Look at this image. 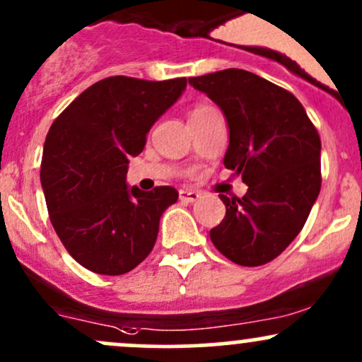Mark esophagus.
I'll return each instance as SVG.
<instances>
[{"label": "esophagus", "instance_id": "esophagus-1", "mask_svg": "<svg viewBox=\"0 0 362 362\" xmlns=\"http://www.w3.org/2000/svg\"><path fill=\"white\" fill-rule=\"evenodd\" d=\"M198 197H200V193L195 189H181L180 192V200L186 202V204H193L198 200Z\"/></svg>", "mask_w": 362, "mask_h": 362}]
</instances>
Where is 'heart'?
Listing matches in <instances>:
<instances>
[{
	"instance_id": "b5f03b06",
	"label": "heart",
	"mask_w": 362,
	"mask_h": 362,
	"mask_svg": "<svg viewBox=\"0 0 362 362\" xmlns=\"http://www.w3.org/2000/svg\"><path fill=\"white\" fill-rule=\"evenodd\" d=\"M209 110H212V107H209V105H197V107L192 110V115H189V119L197 117V115L205 114V112H209Z\"/></svg>"
}]
</instances>
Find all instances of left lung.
I'll list each match as a JSON object with an SVG mask.
<instances>
[{
    "label": "left lung",
    "instance_id": "8db88e82",
    "mask_svg": "<svg viewBox=\"0 0 362 362\" xmlns=\"http://www.w3.org/2000/svg\"><path fill=\"white\" fill-rule=\"evenodd\" d=\"M228 120L224 167L248 186L242 198L219 195L226 216L211 229L217 250L255 267L278 257L302 231L321 189V139L302 103L286 89L226 69L189 77Z\"/></svg>",
    "mask_w": 362,
    "mask_h": 362
}]
</instances>
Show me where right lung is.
<instances>
[{
  "mask_svg": "<svg viewBox=\"0 0 362 362\" xmlns=\"http://www.w3.org/2000/svg\"><path fill=\"white\" fill-rule=\"evenodd\" d=\"M186 77L112 76L81 93L49 127L41 185L49 221L77 262L98 274L129 273L146 259L173 186L127 188L129 158L145 148L157 119L182 95Z\"/></svg>",
  "mask_w": 362,
  "mask_h": 362,
  "instance_id": "obj_1",
  "label": "right lung"
}]
</instances>
